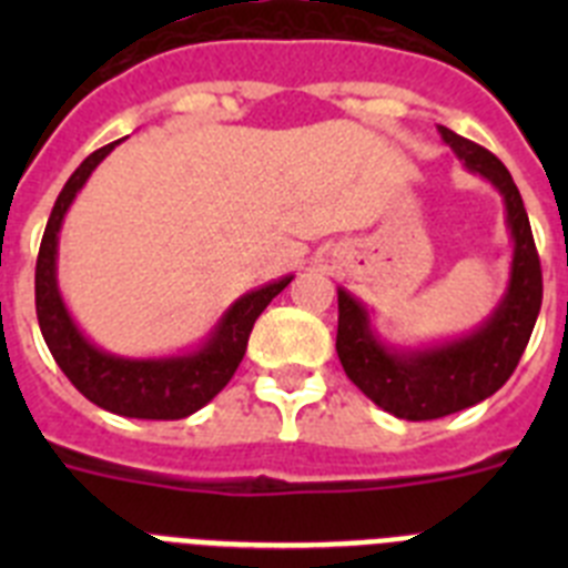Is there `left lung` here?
Returning a JSON list of instances; mask_svg holds the SVG:
<instances>
[{"label": "left lung", "mask_w": 568, "mask_h": 568, "mask_svg": "<svg viewBox=\"0 0 568 568\" xmlns=\"http://www.w3.org/2000/svg\"><path fill=\"white\" fill-rule=\"evenodd\" d=\"M444 144L469 173L480 175L504 199L506 230L511 239L509 281L478 327L444 341L393 346L375 329L373 310L338 287V349L346 378L366 398L395 418L433 420L475 406L495 395L515 373L544 301L540 258L531 239L524 199L509 170L480 144L438 124Z\"/></svg>", "instance_id": "1"}]
</instances>
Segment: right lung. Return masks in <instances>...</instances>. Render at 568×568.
Wrapping results in <instances>:
<instances>
[{
    "instance_id": "1",
    "label": "right lung",
    "mask_w": 568,
    "mask_h": 568,
    "mask_svg": "<svg viewBox=\"0 0 568 568\" xmlns=\"http://www.w3.org/2000/svg\"><path fill=\"white\" fill-rule=\"evenodd\" d=\"M115 144H122V139L90 153L79 164L77 173L70 175L57 204L50 210L37 258L39 329H42L44 344H48L50 355L57 358L59 369L88 400L113 415H124V418L179 420L199 413L227 386L247 353V338L253 333L255 318L267 310V304L281 290L287 287L293 275H281L264 287H255L235 298L224 310L222 318L215 321V327L199 344L182 349V353L133 358V355L108 353L93 344L82 333L77 318L70 315L62 290H59V233H62L70 204L77 202L90 173L113 153Z\"/></svg>"
}]
</instances>
